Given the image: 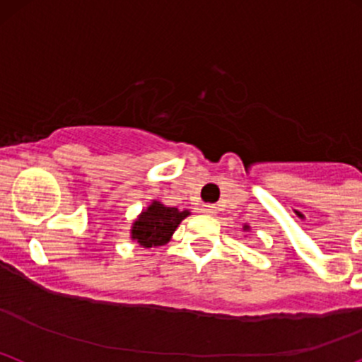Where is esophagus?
Listing matches in <instances>:
<instances>
[{
  "instance_id": "esophagus-1",
  "label": "esophagus",
  "mask_w": 362,
  "mask_h": 362,
  "mask_svg": "<svg viewBox=\"0 0 362 362\" xmlns=\"http://www.w3.org/2000/svg\"><path fill=\"white\" fill-rule=\"evenodd\" d=\"M203 211L206 213V215H213V213H215V206H211V204H206V206L203 208Z\"/></svg>"
}]
</instances>
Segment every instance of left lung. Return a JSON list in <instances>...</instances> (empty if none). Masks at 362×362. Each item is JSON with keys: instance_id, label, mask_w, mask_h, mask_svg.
I'll list each match as a JSON object with an SVG mask.
<instances>
[{"instance_id": "left-lung-1", "label": "left lung", "mask_w": 362, "mask_h": 362, "mask_svg": "<svg viewBox=\"0 0 362 362\" xmlns=\"http://www.w3.org/2000/svg\"><path fill=\"white\" fill-rule=\"evenodd\" d=\"M243 230H245V232H248V230H250V226H248V223H245V226H243Z\"/></svg>"}]
</instances>
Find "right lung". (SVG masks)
I'll list each match as a JSON object with an SVG mask.
<instances>
[{"mask_svg": "<svg viewBox=\"0 0 362 362\" xmlns=\"http://www.w3.org/2000/svg\"><path fill=\"white\" fill-rule=\"evenodd\" d=\"M191 211H180L178 208L165 206L161 201L152 199L147 208L140 211V215L133 220L130 238L139 243L142 248H158L170 243L171 235L180 226L185 216Z\"/></svg>", "mask_w": 362, "mask_h": 362, "instance_id": "add662e5", "label": "right lung"}]
</instances>
